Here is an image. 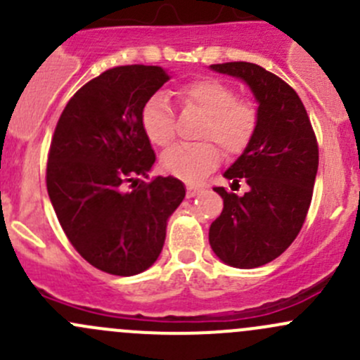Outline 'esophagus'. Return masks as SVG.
I'll list each match as a JSON object with an SVG mask.
<instances>
[{
    "label": "esophagus",
    "mask_w": 360,
    "mask_h": 360,
    "mask_svg": "<svg viewBox=\"0 0 360 360\" xmlns=\"http://www.w3.org/2000/svg\"><path fill=\"white\" fill-rule=\"evenodd\" d=\"M200 191H202V188L200 186H193V184H190V186H188L186 188V195H188V197H197V195L198 193H200Z\"/></svg>",
    "instance_id": "esophagus-1"
}]
</instances>
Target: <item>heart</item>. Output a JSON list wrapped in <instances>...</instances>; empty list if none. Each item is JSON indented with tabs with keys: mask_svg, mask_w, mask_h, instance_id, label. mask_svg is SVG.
I'll list each match as a JSON object with an SVG mask.
<instances>
[{
	"mask_svg": "<svg viewBox=\"0 0 360 360\" xmlns=\"http://www.w3.org/2000/svg\"><path fill=\"white\" fill-rule=\"evenodd\" d=\"M183 103L193 104L205 112L200 137L203 143L176 144L162 155V169L170 176L193 183L216 169L221 160L219 148L230 157L245 151L257 130V110L249 101L238 99L237 90L216 78L186 83L179 90ZM141 125L155 146H167L176 134V122L169 101L163 96L150 97L141 111Z\"/></svg>",
	"mask_w": 360,
	"mask_h": 360,
	"instance_id": "obj_1",
	"label": "heart"
}]
</instances>
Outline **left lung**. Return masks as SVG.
I'll use <instances>...</instances> for the list:
<instances>
[{
	"label": "left lung",
	"instance_id": "left-lung-1",
	"mask_svg": "<svg viewBox=\"0 0 360 360\" xmlns=\"http://www.w3.org/2000/svg\"><path fill=\"white\" fill-rule=\"evenodd\" d=\"M210 69L242 79L257 103L256 134L224 172L237 186L244 179L249 190L238 197L214 188L224 207L209 228L214 254L248 270L281 256L300 233L314 193L319 146L300 96L284 79L252 63Z\"/></svg>",
	"mask_w": 360,
	"mask_h": 360
}]
</instances>
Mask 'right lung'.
<instances>
[{"mask_svg": "<svg viewBox=\"0 0 360 360\" xmlns=\"http://www.w3.org/2000/svg\"><path fill=\"white\" fill-rule=\"evenodd\" d=\"M169 78L160 66L108 69L69 99L53 132L50 202L72 248L106 274L148 270L162 252L167 219L186 195L172 176L137 179L157 160L141 111Z\"/></svg>", "mask_w": 360, "mask_h": 360, "instance_id": "1", "label": "right lung"}]
</instances>
